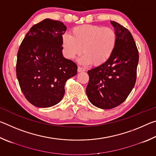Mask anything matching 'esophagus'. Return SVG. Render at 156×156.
<instances>
[{
	"label": "esophagus",
	"instance_id": "34e87169",
	"mask_svg": "<svg viewBox=\"0 0 156 156\" xmlns=\"http://www.w3.org/2000/svg\"><path fill=\"white\" fill-rule=\"evenodd\" d=\"M84 71H86V69L83 67H81L80 66H78V72H84Z\"/></svg>",
	"mask_w": 156,
	"mask_h": 156
}]
</instances>
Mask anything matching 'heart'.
<instances>
[{"label": "heart", "mask_w": 156, "mask_h": 156, "mask_svg": "<svg viewBox=\"0 0 156 156\" xmlns=\"http://www.w3.org/2000/svg\"><path fill=\"white\" fill-rule=\"evenodd\" d=\"M117 42V34L110 27L86 25L74 27L72 35L62 36V47L65 56L73 59L83 53L79 59L83 65L92 62L98 66L105 64L111 56Z\"/></svg>", "instance_id": "b5f03b06"}]
</instances>
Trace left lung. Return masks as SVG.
Segmentation results:
<instances>
[{
    "label": "left lung",
    "mask_w": 156,
    "mask_h": 156,
    "mask_svg": "<svg viewBox=\"0 0 156 156\" xmlns=\"http://www.w3.org/2000/svg\"><path fill=\"white\" fill-rule=\"evenodd\" d=\"M117 42L110 58L103 65L89 70L86 94L92 105L110 109L125 101L135 85L138 51L127 29L111 21Z\"/></svg>",
    "instance_id": "8db88e82"
}]
</instances>
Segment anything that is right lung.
I'll use <instances>...</instances> for the list:
<instances>
[{
	"label": "right lung",
	"mask_w": 156,
	"mask_h": 156,
	"mask_svg": "<svg viewBox=\"0 0 156 156\" xmlns=\"http://www.w3.org/2000/svg\"><path fill=\"white\" fill-rule=\"evenodd\" d=\"M66 30L60 21L47 18L31 27L18 49V83L26 99L37 107L58 103L65 83L77 74L76 63L62 56V35Z\"/></svg>",
	"instance_id": "right-lung-1"
}]
</instances>
